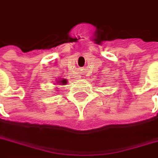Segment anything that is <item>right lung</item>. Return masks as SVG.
Instances as JSON below:
<instances>
[{
	"instance_id": "add662e5",
	"label": "right lung",
	"mask_w": 158,
	"mask_h": 158,
	"mask_svg": "<svg viewBox=\"0 0 158 158\" xmlns=\"http://www.w3.org/2000/svg\"><path fill=\"white\" fill-rule=\"evenodd\" d=\"M68 83L67 79H59L58 81H56V84H59V85H62V86H64Z\"/></svg>"
}]
</instances>
